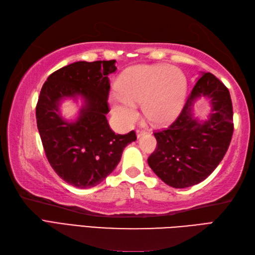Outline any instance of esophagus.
I'll return each mask as SVG.
<instances>
[{"mask_svg":"<svg viewBox=\"0 0 255 255\" xmlns=\"http://www.w3.org/2000/svg\"><path fill=\"white\" fill-rule=\"evenodd\" d=\"M145 134H146V131H144V129H137V131H136V136H137V138L144 136Z\"/></svg>","mask_w":255,"mask_h":255,"instance_id":"1","label":"esophagus"}]
</instances>
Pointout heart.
I'll return each instance as SVG.
<instances>
[{"instance_id":"obj_1","label":"heart","mask_w":255,"mask_h":255,"mask_svg":"<svg viewBox=\"0 0 255 255\" xmlns=\"http://www.w3.org/2000/svg\"><path fill=\"white\" fill-rule=\"evenodd\" d=\"M118 95H112V115L128 126L138 117L135 105L142 104L144 117L150 123L162 126L178 115L185 100L188 82L178 67L167 64L137 65L119 77Z\"/></svg>"}]
</instances>
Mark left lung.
<instances>
[{
	"label": "left lung",
	"mask_w": 255,
	"mask_h": 255,
	"mask_svg": "<svg viewBox=\"0 0 255 255\" xmlns=\"http://www.w3.org/2000/svg\"><path fill=\"white\" fill-rule=\"evenodd\" d=\"M200 97L208 98L212 106L205 122L193 116V105ZM233 116L228 88L211 73H203L175 121L154 133L157 147L147 160L151 170L175 189L202 182L228 149L234 133Z\"/></svg>",
	"instance_id": "obj_1"
}]
</instances>
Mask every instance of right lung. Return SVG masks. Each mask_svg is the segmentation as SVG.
I'll return each mask as SVG.
<instances>
[{"instance_id": "add662e5", "label": "right lung", "mask_w": 255, "mask_h": 255, "mask_svg": "<svg viewBox=\"0 0 255 255\" xmlns=\"http://www.w3.org/2000/svg\"><path fill=\"white\" fill-rule=\"evenodd\" d=\"M116 70V60L75 62L52 73L41 88L36 118L44 152L55 173L75 188L103 182L120 162L126 146L136 140L134 131L116 134L106 118L108 75ZM78 95L84 100L80 115L66 122L59 103Z\"/></svg>"}]
</instances>
